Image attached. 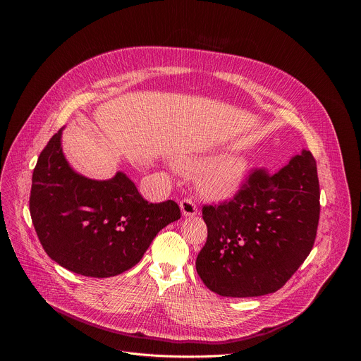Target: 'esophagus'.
Returning <instances> with one entry per match:
<instances>
[{
    "label": "esophagus",
    "mask_w": 361,
    "mask_h": 361,
    "mask_svg": "<svg viewBox=\"0 0 361 361\" xmlns=\"http://www.w3.org/2000/svg\"><path fill=\"white\" fill-rule=\"evenodd\" d=\"M180 207H181L183 214H184V216H188V217L195 216V214L198 213L197 205H195V202H194L191 198H184V200H181V201H180Z\"/></svg>",
    "instance_id": "1"
}]
</instances>
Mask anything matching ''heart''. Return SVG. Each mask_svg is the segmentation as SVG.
Returning <instances> with one entry per match:
<instances>
[{
    "instance_id": "heart-1",
    "label": "heart",
    "mask_w": 361,
    "mask_h": 361,
    "mask_svg": "<svg viewBox=\"0 0 361 361\" xmlns=\"http://www.w3.org/2000/svg\"><path fill=\"white\" fill-rule=\"evenodd\" d=\"M247 163L240 157H223L205 170L201 184L202 188L216 197L233 195L244 178Z\"/></svg>"
}]
</instances>
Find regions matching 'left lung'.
Wrapping results in <instances>:
<instances>
[{"label": "left lung", "instance_id": "left-lung-1", "mask_svg": "<svg viewBox=\"0 0 361 361\" xmlns=\"http://www.w3.org/2000/svg\"><path fill=\"white\" fill-rule=\"evenodd\" d=\"M320 219V187L313 154L276 174L251 169L235 194L202 205L207 241L195 269L212 291L257 297L280 290L310 254Z\"/></svg>", "mask_w": 361, "mask_h": 361}]
</instances>
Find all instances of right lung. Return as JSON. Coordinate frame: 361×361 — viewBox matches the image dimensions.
Returning a JSON list of instances; mask_svg holds the SVG:
<instances>
[{
  "mask_svg": "<svg viewBox=\"0 0 361 361\" xmlns=\"http://www.w3.org/2000/svg\"><path fill=\"white\" fill-rule=\"evenodd\" d=\"M30 214L51 260L98 279L134 267L157 233L181 217L176 201L148 202L123 173L107 181L74 173L64 159L61 130L38 157Z\"/></svg>",
  "mask_w": 361,
  "mask_h": 361,
  "instance_id": "obj_1",
  "label": "right lung"
}]
</instances>
